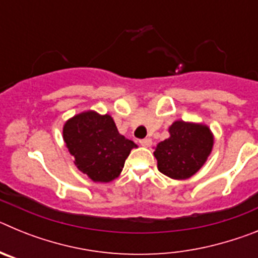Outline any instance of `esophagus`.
I'll list each match as a JSON object with an SVG mask.
<instances>
[{"label":"esophagus","instance_id":"1","mask_svg":"<svg viewBox=\"0 0 258 258\" xmlns=\"http://www.w3.org/2000/svg\"><path fill=\"white\" fill-rule=\"evenodd\" d=\"M140 143L143 147H150V146L152 145V140L151 138H145V140H141Z\"/></svg>","mask_w":258,"mask_h":258}]
</instances>
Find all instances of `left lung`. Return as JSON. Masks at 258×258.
<instances>
[{
    "label": "left lung",
    "instance_id": "left-lung-1",
    "mask_svg": "<svg viewBox=\"0 0 258 258\" xmlns=\"http://www.w3.org/2000/svg\"><path fill=\"white\" fill-rule=\"evenodd\" d=\"M169 133V138L159 143L154 152L157 168L170 178H190L211 154L213 136L206 125L184 121H175Z\"/></svg>",
    "mask_w": 258,
    "mask_h": 258
}]
</instances>
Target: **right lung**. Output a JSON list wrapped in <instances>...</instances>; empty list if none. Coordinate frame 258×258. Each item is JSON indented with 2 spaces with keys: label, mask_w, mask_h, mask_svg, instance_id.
Masks as SVG:
<instances>
[{
  "label": "right lung",
  "mask_w": 258,
  "mask_h": 258,
  "mask_svg": "<svg viewBox=\"0 0 258 258\" xmlns=\"http://www.w3.org/2000/svg\"><path fill=\"white\" fill-rule=\"evenodd\" d=\"M63 138L77 168L94 182L115 179L132 149L137 147L133 141L118 133L111 116L93 111L68 120L63 127Z\"/></svg>",
  "instance_id": "add662e5"
}]
</instances>
